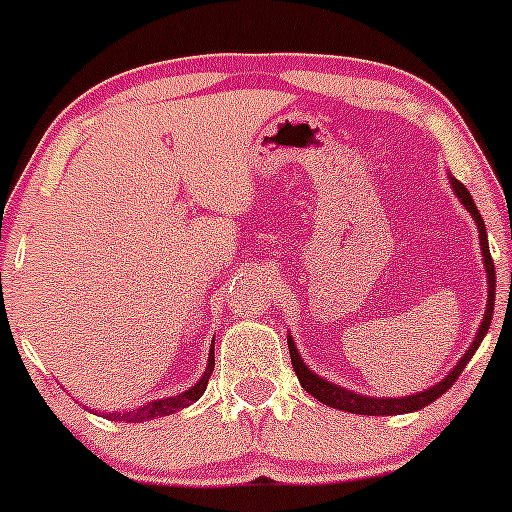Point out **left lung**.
<instances>
[{
    "label": "left lung",
    "instance_id": "obj_1",
    "mask_svg": "<svg viewBox=\"0 0 512 512\" xmlns=\"http://www.w3.org/2000/svg\"><path fill=\"white\" fill-rule=\"evenodd\" d=\"M449 185H452L454 195L459 197L461 205L466 207V212H469L471 217H474V222H476V227H478V244H481L483 268H486V278H488L486 315H483V322L478 324V332H476L474 342H471L469 349H466V354L461 356L459 361H456V366L452 368V371H449L447 376L442 378V381L434 383L432 388L420 390V393H412V395H403V398H371V395H361V393H354V390H346L342 386H337V383L327 381V378L317 376L315 371H310V366H307L305 361H302V356H300L298 346H295V342H293V337H290V334H288L290 361H293L295 373H298L300 386L305 388L310 395H315V398L320 400V403L329 405V408L344 410V412H354V415H403V412L422 410V408H425V405L434 403V400H437L439 395H444L449 388L454 386V381L461 376V371H464L466 364H469L471 356L476 354L478 344L483 342L486 332H488V329H491L493 302H496V268H493L491 251H488L486 224H483L481 214H478L474 200H471V192L466 190L464 185H461L459 180L454 178V175H449Z\"/></svg>",
    "mask_w": 512,
    "mask_h": 512
}]
</instances>
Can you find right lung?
I'll return each mask as SVG.
<instances>
[{
  "mask_svg": "<svg viewBox=\"0 0 512 512\" xmlns=\"http://www.w3.org/2000/svg\"><path fill=\"white\" fill-rule=\"evenodd\" d=\"M214 371V344L210 349V359H207V368L205 373L200 376V381L195 383V386L183 390L180 395H170V398H161V400H151V403L141 405V408L136 410H129V412H112V415H107L109 420L119 422H144V420H153V417H163V415H170V412H178L183 408H188V405L195 403V400L202 398V393H205L207 388V381H210Z\"/></svg>",
  "mask_w": 512,
  "mask_h": 512,
  "instance_id": "1",
  "label": "right lung"
}]
</instances>
